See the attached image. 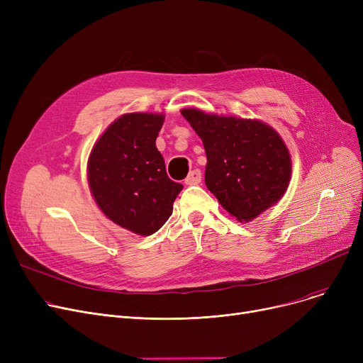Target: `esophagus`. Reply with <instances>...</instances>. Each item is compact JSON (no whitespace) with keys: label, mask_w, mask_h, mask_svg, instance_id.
Returning a JSON list of instances; mask_svg holds the SVG:
<instances>
[{"label":"esophagus","mask_w":363,"mask_h":363,"mask_svg":"<svg viewBox=\"0 0 363 363\" xmlns=\"http://www.w3.org/2000/svg\"><path fill=\"white\" fill-rule=\"evenodd\" d=\"M201 182V172L199 169H194L188 174V177L185 178V184L186 185H197Z\"/></svg>","instance_id":"34e87169"}]
</instances>
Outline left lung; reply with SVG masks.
I'll return each mask as SVG.
<instances>
[{"mask_svg": "<svg viewBox=\"0 0 363 363\" xmlns=\"http://www.w3.org/2000/svg\"><path fill=\"white\" fill-rule=\"evenodd\" d=\"M181 113L203 141L206 186L228 213L250 222L282 199L291 179V156L272 126L199 108Z\"/></svg>", "mask_w": 363, "mask_h": 363, "instance_id": "1", "label": "left lung"}]
</instances>
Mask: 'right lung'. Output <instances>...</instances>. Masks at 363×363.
I'll return each mask as SVG.
<instances>
[{"label": "right lung", "instance_id": "1", "mask_svg": "<svg viewBox=\"0 0 363 363\" xmlns=\"http://www.w3.org/2000/svg\"><path fill=\"white\" fill-rule=\"evenodd\" d=\"M163 122L162 113L122 114L95 141L88 157V185L100 211L144 237L164 225L182 189L169 179L156 147Z\"/></svg>", "mask_w": 363, "mask_h": 363}]
</instances>
